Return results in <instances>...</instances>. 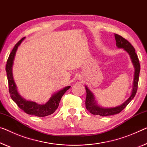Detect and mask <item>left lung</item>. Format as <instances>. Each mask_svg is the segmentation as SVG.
I'll return each mask as SVG.
<instances>
[{
  "mask_svg": "<svg viewBox=\"0 0 147 147\" xmlns=\"http://www.w3.org/2000/svg\"><path fill=\"white\" fill-rule=\"evenodd\" d=\"M115 39L116 41V46L118 48L123 49L129 55L131 59L132 63L135 67V76H134V87L131 96H129L127 100L125 101L122 105L118 107L114 108H102L97 105V104L94 99V96L93 94L92 93L91 91L88 89L87 87H85L87 92L86 100H85V107L87 110L91 114L94 115H100V116H108L114 115L116 114H119V112L122 111L127 105L129 103L132 99L134 98L138 88V83H139V77L140 73V63L134 47L132 46L131 44L127 40L124 39L121 36L118 34H114Z\"/></svg>",
  "mask_w": 147,
  "mask_h": 147,
  "instance_id": "obj_1",
  "label": "left lung"
}]
</instances>
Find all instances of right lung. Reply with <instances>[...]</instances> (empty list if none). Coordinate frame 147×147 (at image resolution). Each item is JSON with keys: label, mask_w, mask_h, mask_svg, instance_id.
Segmentation results:
<instances>
[{"label": "right lung", "mask_w": 147, "mask_h": 147, "mask_svg": "<svg viewBox=\"0 0 147 147\" xmlns=\"http://www.w3.org/2000/svg\"><path fill=\"white\" fill-rule=\"evenodd\" d=\"M25 37L22 38L21 40H19L16 44L10 55H9L7 62H6V74H7L9 92H10V97L16 103L18 107L20 109L24 110L26 114L34 115V116L38 117H45L49 116V115L53 114L55 112V110L57 109L61 98L64 95L65 92L70 88V86L64 87V89L56 92V93L51 96V98L49 99L48 102H47L44 105H39V104L36 103L35 102L27 100L20 95L18 92L17 91L16 85L14 81H13L12 75V66L16 55V52L20 45L22 43V42L23 41Z\"/></svg>", "instance_id": "obj_1"}]
</instances>
